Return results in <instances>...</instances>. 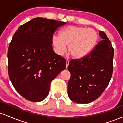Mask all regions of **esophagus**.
Instances as JSON below:
<instances>
[{
    "label": "esophagus",
    "instance_id": "34e87169",
    "mask_svg": "<svg viewBox=\"0 0 123 123\" xmlns=\"http://www.w3.org/2000/svg\"><path fill=\"white\" fill-rule=\"evenodd\" d=\"M69 61L67 60H66V68H67L68 66L69 65Z\"/></svg>",
    "mask_w": 123,
    "mask_h": 123
}]
</instances>
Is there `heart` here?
I'll return each instance as SVG.
<instances>
[{"label": "heart", "instance_id": "obj_1", "mask_svg": "<svg viewBox=\"0 0 123 123\" xmlns=\"http://www.w3.org/2000/svg\"><path fill=\"white\" fill-rule=\"evenodd\" d=\"M98 41V34L92 28L69 26L63 28L58 36L52 38V44L59 55L68 51L75 59H81L92 51Z\"/></svg>", "mask_w": 123, "mask_h": 123}]
</instances>
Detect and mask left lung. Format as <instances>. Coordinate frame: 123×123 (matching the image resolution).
<instances>
[{"label": "left lung", "instance_id": "left-lung-1", "mask_svg": "<svg viewBox=\"0 0 123 123\" xmlns=\"http://www.w3.org/2000/svg\"><path fill=\"white\" fill-rule=\"evenodd\" d=\"M102 40L88 55L72 60L68 69L70 78L68 95L78 104H88L101 96L112 76L114 49L105 33L99 31Z\"/></svg>", "mask_w": 123, "mask_h": 123}]
</instances>
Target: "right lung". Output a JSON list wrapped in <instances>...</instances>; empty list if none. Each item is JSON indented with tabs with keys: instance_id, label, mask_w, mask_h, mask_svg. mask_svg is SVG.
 I'll use <instances>...</instances> for the list:
<instances>
[{
	"instance_id": "right-lung-1",
	"label": "right lung",
	"mask_w": 123,
	"mask_h": 123,
	"mask_svg": "<svg viewBox=\"0 0 123 123\" xmlns=\"http://www.w3.org/2000/svg\"><path fill=\"white\" fill-rule=\"evenodd\" d=\"M61 22L37 17L19 26L8 50V73L17 91L32 102L47 97L50 84L66 68V60L54 52L52 38Z\"/></svg>"
}]
</instances>
